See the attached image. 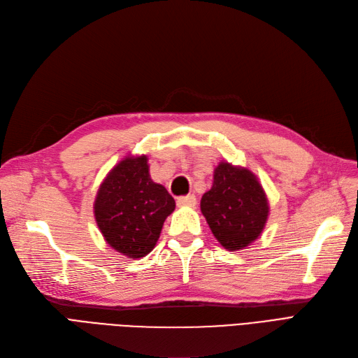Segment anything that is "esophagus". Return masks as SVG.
I'll list each match as a JSON object with an SVG mask.
<instances>
[{"instance_id": "obj_1", "label": "esophagus", "mask_w": 358, "mask_h": 358, "mask_svg": "<svg viewBox=\"0 0 358 358\" xmlns=\"http://www.w3.org/2000/svg\"><path fill=\"white\" fill-rule=\"evenodd\" d=\"M196 204L195 195H185L178 198V206L179 207H194Z\"/></svg>"}]
</instances>
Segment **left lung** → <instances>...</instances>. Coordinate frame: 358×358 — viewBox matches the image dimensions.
Instances as JSON below:
<instances>
[{
    "label": "left lung",
    "mask_w": 358,
    "mask_h": 358,
    "mask_svg": "<svg viewBox=\"0 0 358 358\" xmlns=\"http://www.w3.org/2000/svg\"><path fill=\"white\" fill-rule=\"evenodd\" d=\"M201 213L220 245L239 251L262 235L268 201L252 171L222 162L214 169L211 189L201 198Z\"/></svg>",
    "instance_id": "obj_1"
}]
</instances>
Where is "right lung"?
<instances>
[{"mask_svg":"<svg viewBox=\"0 0 358 358\" xmlns=\"http://www.w3.org/2000/svg\"><path fill=\"white\" fill-rule=\"evenodd\" d=\"M175 207L163 185L152 182L147 155H127L99 185L94 214L113 250L141 259L155 247Z\"/></svg>","mask_w":358,"mask_h":358,"instance_id":"1","label":"right lung"}]
</instances>
